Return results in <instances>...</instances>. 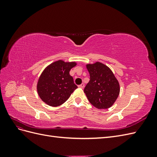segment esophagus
<instances>
[{
	"label": "esophagus",
	"mask_w": 157,
	"mask_h": 157,
	"mask_svg": "<svg viewBox=\"0 0 157 157\" xmlns=\"http://www.w3.org/2000/svg\"><path fill=\"white\" fill-rule=\"evenodd\" d=\"M78 88H84V84H81L80 85H79L78 86Z\"/></svg>",
	"instance_id": "1"
}]
</instances>
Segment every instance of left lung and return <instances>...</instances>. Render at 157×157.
<instances>
[{
    "label": "left lung",
    "mask_w": 157,
    "mask_h": 157,
    "mask_svg": "<svg viewBox=\"0 0 157 157\" xmlns=\"http://www.w3.org/2000/svg\"><path fill=\"white\" fill-rule=\"evenodd\" d=\"M90 81L84 92L90 103L98 109H108L115 102L120 86L112 71L100 62L86 65Z\"/></svg>",
    "instance_id": "obj_1"
}]
</instances>
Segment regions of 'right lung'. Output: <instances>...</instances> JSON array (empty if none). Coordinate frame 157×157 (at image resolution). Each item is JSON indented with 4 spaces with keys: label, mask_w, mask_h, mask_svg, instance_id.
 Segmentation results:
<instances>
[{
    "label": "right lung",
    "mask_w": 157,
    "mask_h": 157,
    "mask_svg": "<svg viewBox=\"0 0 157 157\" xmlns=\"http://www.w3.org/2000/svg\"><path fill=\"white\" fill-rule=\"evenodd\" d=\"M75 62L59 60L48 65L42 73L37 83V92L40 99L52 107L59 106L70 97L77 86L69 75Z\"/></svg>",
    "instance_id": "1"
}]
</instances>
